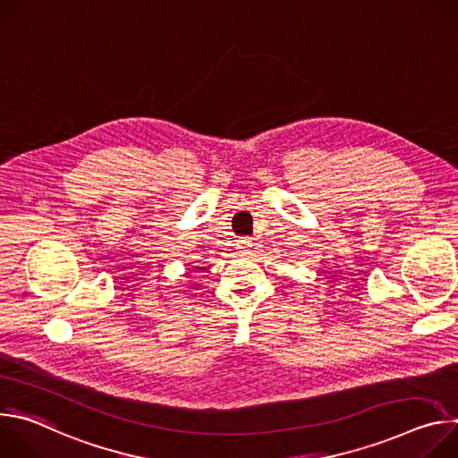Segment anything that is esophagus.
Segmentation results:
<instances>
[{
	"label": "esophagus",
	"mask_w": 458,
	"mask_h": 458,
	"mask_svg": "<svg viewBox=\"0 0 458 458\" xmlns=\"http://www.w3.org/2000/svg\"><path fill=\"white\" fill-rule=\"evenodd\" d=\"M251 246H253L251 239H246V237H244V239H241V241H239V248H241V251H242V253H246Z\"/></svg>",
	"instance_id": "34e87169"
}]
</instances>
